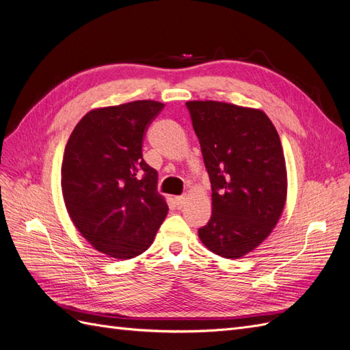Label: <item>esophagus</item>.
<instances>
[{"label": "esophagus", "instance_id": "obj_1", "mask_svg": "<svg viewBox=\"0 0 350 350\" xmlns=\"http://www.w3.org/2000/svg\"><path fill=\"white\" fill-rule=\"evenodd\" d=\"M185 201H187V197H185V196L175 197V204H176V208H183V206L185 204Z\"/></svg>", "mask_w": 350, "mask_h": 350}]
</instances>
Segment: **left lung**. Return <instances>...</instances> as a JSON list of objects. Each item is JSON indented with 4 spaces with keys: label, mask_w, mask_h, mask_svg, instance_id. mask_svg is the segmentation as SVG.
Instances as JSON below:
<instances>
[{
    "label": "left lung",
    "mask_w": 350,
    "mask_h": 350,
    "mask_svg": "<svg viewBox=\"0 0 350 350\" xmlns=\"http://www.w3.org/2000/svg\"><path fill=\"white\" fill-rule=\"evenodd\" d=\"M211 184V217L201 242L241 258L276 226L288 193L279 134L260 109L215 100L187 102Z\"/></svg>",
    "instance_id": "obj_1"
}]
</instances>
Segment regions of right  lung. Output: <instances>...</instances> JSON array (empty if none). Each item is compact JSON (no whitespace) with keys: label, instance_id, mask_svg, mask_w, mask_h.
I'll use <instances>...</instances> for the list:
<instances>
[{"label":"right lung","instance_id":"add662e5","mask_svg":"<svg viewBox=\"0 0 350 350\" xmlns=\"http://www.w3.org/2000/svg\"><path fill=\"white\" fill-rule=\"evenodd\" d=\"M165 105L134 100L88 112L72 130L61 166L74 226L98 251L129 260L152 245L167 215L143 137Z\"/></svg>","mask_w":350,"mask_h":350}]
</instances>
